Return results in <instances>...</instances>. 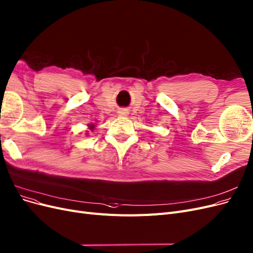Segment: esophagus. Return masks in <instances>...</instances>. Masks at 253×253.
Segmentation results:
<instances>
[{"label": "esophagus", "instance_id": "esophagus-1", "mask_svg": "<svg viewBox=\"0 0 253 253\" xmlns=\"http://www.w3.org/2000/svg\"><path fill=\"white\" fill-rule=\"evenodd\" d=\"M126 113H124V112H121V114H120V116H126Z\"/></svg>", "mask_w": 253, "mask_h": 253}]
</instances>
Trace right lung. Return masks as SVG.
<instances>
[{
  "mask_svg": "<svg viewBox=\"0 0 253 253\" xmlns=\"http://www.w3.org/2000/svg\"><path fill=\"white\" fill-rule=\"evenodd\" d=\"M89 126V129H91V130H93V129H94V126H94V125H89V126Z\"/></svg>",
  "mask_w": 253,
  "mask_h": 253,
  "instance_id": "right-lung-1",
  "label": "right lung"
}]
</instances>
